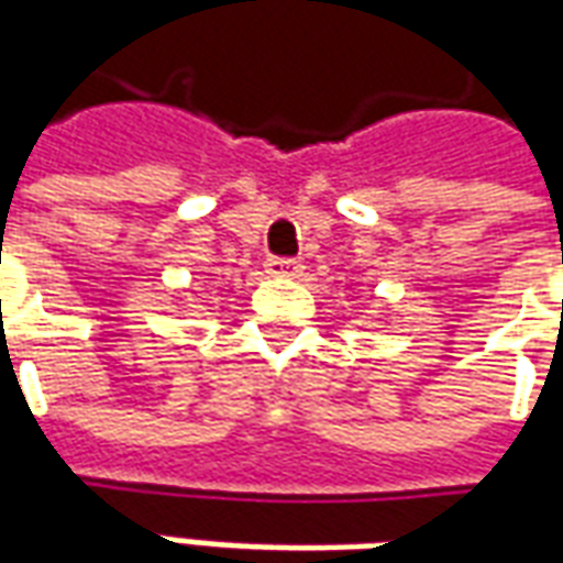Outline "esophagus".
Wrapping results in <instances>:
<instances>
[{"label": "esophagus", "mask_w": 563, "mask_h": 563, "mask_svg": "<svg viewBox=\"0 0 563 563\" xmlns=\"http://www.w3.org/2000/svg\"><path fill=\"white\" fill-rule=\"evenodd\" d=\"M271 277H298L305 265L301 262H295V258H268V265H265Z\"/></svg>", "instance_id": "34e87169"}]
</instances>
